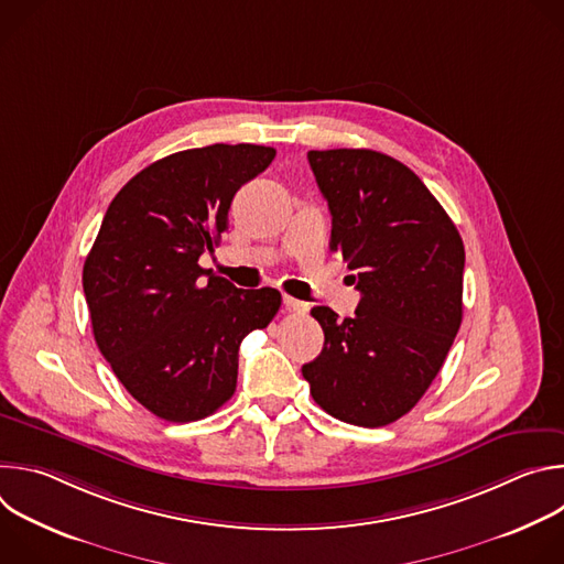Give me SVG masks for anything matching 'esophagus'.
<instances>
[{
  "instance_id": "1",
  "label": "esophagus",
  "mask_w": 564,
  "mask_h": 564,
  "mask_svg": "<svg viewBox=\"0 0 564 564\" xmlns=\"http://www.w3.org/2000/svg\"><path fill=\"white\" fill-rule=\"evenodd\" d=\"M283 305L290 312H305L307 310V303H303L299 299H292V296H283Z\"/></svg>"
}]
</instances>
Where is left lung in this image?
Listing matches in <instances>:
<instances>
[{"label": "left lung", "mask_w": 564, "mask_h": 564, "mask_svg": "<svg viewBox=\"0 0 564 564\" xmlns=\"http://www.w3.org/2000/svg\"><path fill=\"white\" fill-rule=\"evenodd\" d=\"M333 214L330 250L361 292L355 316L310 314L324 350L301 368L328 415L377 429L406 415L437 377L462 324L464 243L429 187L372 149L307 151Z\"/></svg>", "instance_id": "obj_1"}]
</instances>
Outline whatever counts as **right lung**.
I'll list each match as a JSON object with an SVG mask.
<instances>
[{
    "label": "right lung",
    "mask_w": 564,
    "mask_h": 564,
    "mask_svg": "<svg viewBox=\"0 0 564 564\" xmlns=\"http://www.w3.org/2000/svg\"><path fill=\"white\" fill-rule=\"evenodd\" d=\"M274 155L263 144L172 153L135 174L102 218L83 270L94 337L120 383L160 420L216 413L236 390L240 341L281 307L279 290H238L198 265L227 231L234 194Z\"/></svg>",
    "instance_id": "right-lung-1"
}]
</instances>
